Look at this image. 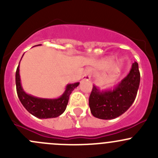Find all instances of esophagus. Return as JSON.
Here are the masks:
<instances>
[{
	"instance_id": "34e87169",
	"label": "esophagus",
	"mask_w": 158,
	"mask_h": 158,
	"mask_svg": "<svg viewBox=\"0 0 158 158\" xmlns=\"http://www.w3.org/2000/svg\"><path fill=\"white\" fill-rule=\"evenodd\" d=\"M90 78H91L90 69H85V71H84L83 76H82V79H83V80H89V79H90Z\"/></svg>"
}]
</instances>
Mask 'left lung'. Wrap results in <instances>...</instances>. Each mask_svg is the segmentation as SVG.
Instances as JSON below:
<instances>
[{
    "label": "left lung",
    "instance_id": "obj_1",
    "mask_svg": "<svg viewBox=\"0 0 158 158\" xmlns=\"http://www.w3.org/2000/svg\"><path fill=\"white\" fill-rule=\"evenodd\" d=\"M139 84L140 72L138 63L135 62L128 76L112 90L100 91L93 85L89 98L92 115L105 120L122 115L135 102Z\"/></svg>",
    "mask_w": 158,
    "mask_h": 158
}]
</instances>
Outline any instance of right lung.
<instances>
[{
    "mask_svg": "<svg viewBox=\"0 0 158 158\" xmlns=\"http://www.w3.org/2000/svg\"><path fill=\"white\" fill-rule=\"evenodd\" d=\"M19 66L20 63L16 71V88H17L19 99L23 107L30 114L38 118H56L63 114L67 106L70 94L72 93L73 89L79 85V82L68 84L64 93L58 98L49 99V98H36L33 95L27 94L22 88Z\"/></svg>",
    "mask_w": 158,
    "mask_h": 158,
    "instance_id": "add662e5",
    "label": "right lung"
}]
</instances>
